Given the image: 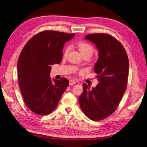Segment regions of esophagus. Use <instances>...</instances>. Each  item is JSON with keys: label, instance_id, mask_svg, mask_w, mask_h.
Instances as JSON below:
<instances>
[{"label": "esophagus", "instance_id": "1", "mask_svg": "<svg viewBox=\"0 0 147 147\" xmlns=\"http://www.w3.org/2000/svg\"><path fill=\"white\" fill-rule=\"evenodd\" d=\"M76 83V82H75L74 80H70L69 81V84L70 85H72V84H74Z\"/></svg>", "mask_w": 147, "mask_h": 147}]
</instances>
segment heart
Returning a JSON list of instances; mask_svg holds the SVG:
<instances>
[{
  "mask_svg": "<svg viewBox=\"0 0 147 147\" xmlns=\"http://www.w3.org/2000/svg\"><path fill=\"white\" fill-rule=\"evenodd\" d=\"M76 46L78 48L79 51L83 55V56H84L86 55H92V54L94 51V48L93 47L92 45L88 42H84V41H79L76 43ZM69 47L67 46L64 48V50L63 52V56L65 57L68 55L69 52Z\"/></svg>",
  "mask_w": 147,
  "mask_h": 147,
  "instance_id": "b5f03b06",
  "label": "heart"
}]
</instances>
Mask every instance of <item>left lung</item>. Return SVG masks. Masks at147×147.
<instances>
[{"label": "left lung", "instance_id": "8db88e82", "mask_svg": "<svg viewBox=\"0 0 147 147\" xmlns=\"http://www.w3.org/2000/svg\"><path fill=\"white\" fill-rule=\"evenodd\" d=\"M85 39L95 43L98 49L99 59L94 70L99 83L92 88L84 83L78 101L86 117L100 121L116 110L126 90L129 59L122 44L112 35L90 34Z\"/></svg>", "mask_w": 147, "mask_h": 147}]
</instances>
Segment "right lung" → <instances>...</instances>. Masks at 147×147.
Instances as JSON below:
<instances>
[{
    "label": "right lung",
    "instance_id": "add662e5",
    "mask_svg": "<svg viewBox=\"0 0 147 147\" xmlns=\"http://www.w3.org/2000/svg\"><path fill=\"white\" fill-rule=\"evenodd\" d=\"M75 34L43 30L26 43L18 60V82L27 107L35 114L47 115L54 110L69 82L66 78L52 82L51 65L63 59L65 42Z\"/></svg>",
    "mask_w": 147,
    "mask_h": 147
}]
</instances>
